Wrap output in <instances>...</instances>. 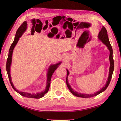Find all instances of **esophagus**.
<instances>
[{"label": "esophagus", "instance_id": "1", "mask_svg": "<svg viewBox=\"0 0 121 121\" xmlns=\"http://www.w3.org/2000/svg\"><path fill=\"white\" fill-rule=\"evenodd\" d=\"M64 59H65V60H68V59H69V56H65V57H64Z\"/></svg>", "mask_w": 121, "mask_h": 121}]
</instances>
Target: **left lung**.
<instances>
[{
    "mask_svg": "<svg viewBox=\"0 0 121 121\" xmlns=\"http://www.w3.org/2000/svg\"><path fill=\"white\" fill-rule=\"evenodd\" d=\"M98 39L101 40V42L103 43L104 44L107 46V47H108V49L110 51V56H109V60L110 62V69H109V76L108 78V80L107 81V83L104 86L102 87V88L99 91H98L96 92H95L94 94H81V93H78V92H76L75 91H74V90L71 88V86L69 85L68 83V77L69 74V72L68 70H66V71H67V75H66V84L67 85V86L68 87L69 89L70 90V91L71 92L73 95H74V96H75L76 97H82V98H90V97H92L94 96H96L97 95H99V94L101 93L102 92H103L106 90L107 87H108L110 83V81H111V79L112 76V74L113 72L114 71V60L113 59V50H112V46L110 44V43L109 42V38H108V36L107 34V30L106 29L104 26H102V29L99 32V34H98Z\"/></svg>",
    "mask_w": 121,
    "mask_h": 121,
    "instance_id": "obj_1",
    "label": "left lung"
}]
</instances>
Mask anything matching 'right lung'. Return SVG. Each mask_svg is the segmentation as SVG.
<instances>
[{"mask_svg": "<svg viewBox=\"0 0 121 121\" xmlns=\"http://www.w3.org/2000/svg\"><path fill=\"white\" fill-rule=\"evenodd\" d=\"M26 28H27V22L26 21H24L17 30L16 34H15V38H14L13 42L12 43L11 46H10V48L9 50L8 57L7 60L6 70H7L8 75V78H9V81L10 82V84H11L12 88H13V89L15 91H16L19 94L22 95V96L27 97V98H31L39 99V98H42V97L44 96L45 94L47 93V92L48 91L49 89V87H50L51 76H52L54 72H55L56 69L58 68L59 65H60L61 62H60L58 63H56V64H55V65H51L49 66V68L47 74V83H46V88H45V89L44 91H43L41 92H37V93H36V94H30V93H28V92H26L20 91H18V90H17L16 88H15L13 85L12 80H11V75H10V66H11V62H12V56L13 50L15 46L17 45V43L18 42V41H19L20 37H21L22 34H23L25 30H26ZM53 36H54L53 35L50 34V33L48 34V36L49 37H53Z\"/></svg>", "mask_w": 121, "mask_h": 121, "instance_id": "1", "label": "right lung"}]
</instances>
